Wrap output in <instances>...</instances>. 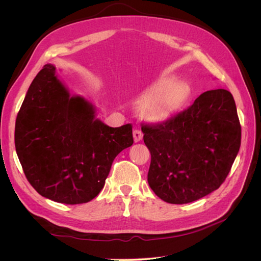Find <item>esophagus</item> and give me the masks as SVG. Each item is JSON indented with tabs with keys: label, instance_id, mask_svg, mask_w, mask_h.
<instances>
[{
	"label": "esophagus",
	"instance_id": "esophagus-1",
	"mask_svg": "<svg viewBox=\"0 0 261 261\" xmlns=\"http://www.w3.org/2000/svg\"><path fill=\"white\" fill-rule=\"evenodd\" d=\"M133 135H134V141H135V143H138V141L143 139L144 134L141 133V130H139V129H135L133 132Z\"/></svg>",
	"mask_w": 261,
	"mask_h": 261
}]
</instances>
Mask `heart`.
Masks as SVG:
<instances>
[{"label": "heart", "mask_w": 261, "mask_h": 261, "mask_svg": "<svg viewBox=\"0 0 261 261\" xmlns=\"http://www.w3.org/2000/svg\"><path fill=\"white\" fill-rule=\"evenodd\" d=\"M189 96L188 86L164 77L144 92L138 100L140 116L146 121L160 123L167 121L184 105Z\"/></svg>", "instance_id": "obj_1"}]
</instances>
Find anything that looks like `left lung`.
<instances>
[{
  "instance_id": "8db88e82",
  "label": "left lung",
  "mask_w": 261,
  "mask_h": 261,
  "mask_svg": "<svg viewBox=\"0 0 261 261\" xmlns=\"http://www.w3.org/2000/svg\"><path fill=\"white\" fill-rule=\"evenodd\" d=\"M151 154L148 183L169 203H188L218 189L241 147V124L230 91L201 93L163 124L143 125Z\"/></svg>"
}]
</instances>
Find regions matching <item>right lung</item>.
I'll list each match as a JSON object with an SVG mask.
<instances>
[{"instance_id": "obj_1", "label": "right lung", "mask_w": 261, "mask_h": 261, "mask_svg": "<svg viewBox=\"0 0 261 261\" xmlns=\"http://www.w3.org/2000/svg\"><path fill=\"white\" fill-rule=\"evenodd\" d=\"M46 64L31 83L15 124L23 173L45 198L67 204L92 200L115 156L133 145L132 125L110 127L83 96H72Z\"/></svg>"}]
</instances>
